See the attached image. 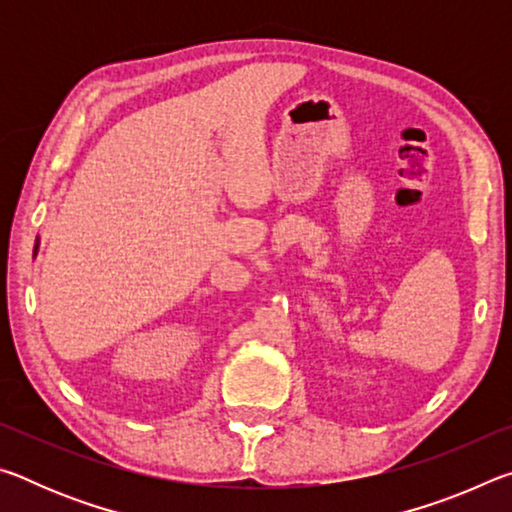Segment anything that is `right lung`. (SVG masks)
<instances>
[{
  "instance_id": "add662e5",
  "label": "right lung",
  "mask_w": 512,
  "mask_h": 512,
  "mask_svg": "<svg viewBox=\"0 0 512 512\" xmlns=\"http://www.w3.org/2000/svg\"><path fill=\"white\" fill-rule=\"evenodd\" d=\"M36 250H38V244H36Z\"/></svg>"
}]
</instances>
